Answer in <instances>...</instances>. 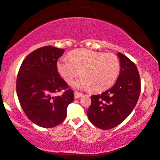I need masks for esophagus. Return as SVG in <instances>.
<instances>
[{"instance_id":"1","label":"esophagus","mask_w":160,"mask_h":160,"mask_svg":"<svg viewBox=\"0 0 160 160\" xmlns=\"http://www.w3.org/2000/svg\"><path fill=\"white\" fill-rule=\"evenodd\" d=\"M82 96H83L82 93H78V92H77V91H75L74 92V98H75L76 99L78 98H80V97H82Z\"/></svg>"}]
</instances>
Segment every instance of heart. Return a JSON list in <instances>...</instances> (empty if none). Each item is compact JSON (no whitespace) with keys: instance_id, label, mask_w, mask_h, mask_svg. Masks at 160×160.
<instances>
[{"instance_id":"obj_1","label":"heart","mask_w":160,"mask_h":160,"mask_svg":"<svg viewBox=\"0 0 160 160\" xmlns=\"http://www.w3.org/2000/svg\"><path fill=\"white\" fill-rule=\"evenodd\" d=\"M57 67L59 74L68 83L81 74L83 77L73 83L75 87L90 88L92 91L100 92L114 84L121 64L112 53L78 49L70 52L69 58H61Z\"/></svg>"}]
</instances>
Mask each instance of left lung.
I'll return each instance as SVG.
<instances>
[{"mask_svg":"<svg viewBox=\"0 0 160 160\" xmlns=\"http://www.w3.org/2000/svg\"><path fill=\"white\" fill-rule=\"evenodd\" d=\"M117 54L121 69L116 83L102 93L91 96L87 111L89 121L102 129L112 128L127 119L141 93V79L136 64L121 52Z\"/></svg>","mask_w":160,"mask_h":160,"instance_id":"left-lung-1","label":"left lung"}]
</instances>
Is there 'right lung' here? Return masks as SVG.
Segmentation results:
<instances>
[{
    "instance_id": "1",
    "label": "right lung",
    "mask_w": 160,
    "mask_h": 160,
    "mask_svg": "<svg viewBox=\"0 0 160 160\" xmlns=\"http://www.w3.org/2000/svg\"><path fill=\"white\" fill-rule=\"evenodd\" d=\"M64 50L45 46L28 55L19 68L17 94L25 114L35 124L55 127L67 117V109L74 100V92L60 77L57 62ZM64 90L58 97L55 94Z\"/></svg>"
}]
</instances>
